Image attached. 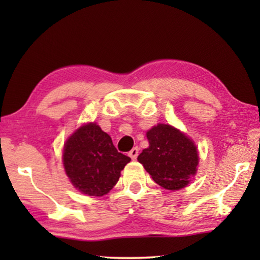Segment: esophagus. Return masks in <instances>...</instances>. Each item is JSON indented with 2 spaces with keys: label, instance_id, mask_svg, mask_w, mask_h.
<instances>
[{
  "label": "esophagus",
  "instance_id": "34e87169",
  "mask_svg": "<svg viewBox=\"0 0 260 260\" xmlns=\"http://www.w3.org/2000/svg\"><path fill=\"white\" fill-rule=\"evenodd\" d=\"M139 155V148L135 147L132 149V150L128 152V156L132 158V159H136V157Z\"/></svg>",
  "mask_w": 260,
  "mask_h": 260
}]
</instances>
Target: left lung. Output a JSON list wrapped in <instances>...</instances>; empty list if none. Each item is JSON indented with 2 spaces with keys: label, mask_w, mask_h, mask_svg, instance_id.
<instances>
[{
  "label": "left lung",
  "mask_w": 260,
  "mask_h": 260,
  "mask_svg": "<svg viewBox=\"0 0 260 260\" xmlns=\"http://www.w3.org/2000/svg\"><path fill=\"white\" fill-rule=\"evenodd\" d=\"M149 147L138 157L153 181L169 190L186 187L197 172L199 151L191 139L166 124L147 132Z\"/></svg>",
  "instance_id": "obj_1"
}]
</instances>
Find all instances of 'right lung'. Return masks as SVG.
Listing matches in <instances>:
<instances>
[{
	"mask_svg": "<svg viewBox=\"0 0 260 260\" xmlns=\"http://www.w3.org/2000/svg\"><path fill=\"white\" fill-rule=\"evenodd\" d=\"M131 158L118 152L110 135L95 122L79 127L64 144L63 165L79 191L101 197L116 186Z\"/></svg>",
	"mask_w": 260,
	"mask_h": 260,
	"instance_id": "obj_1",
	"label": "right lung"
}]
</instances>
